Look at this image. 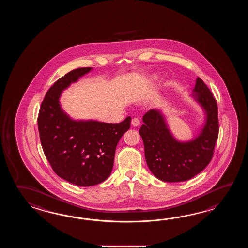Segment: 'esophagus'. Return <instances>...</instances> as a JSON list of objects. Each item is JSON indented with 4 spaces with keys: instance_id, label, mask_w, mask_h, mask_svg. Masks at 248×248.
Returning <instances> with one entry per match:
<instances>
[{
    "instance_id": "1",
    "label": "esophagus",
    "mask_w": 248,
    "mask_h": 248,
    "mask_svg": "<svg viewBox=\"0 0 248 248\" xmlns=\"http://www.w3.org/2000/svg\"><path fill=\"white\" fill-rule=\"evenodd\" d=\"M132 125L134 126H137L140 125V120L138 118H134L132 119Z\"/></svg>"
}]
</instances>
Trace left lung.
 Masks as SVG:
<instances>
[{
  "label": "left lung",
  "instance_id": "1",
  "mask_svg": "<svg viewBox=\"0 0 248 248\" xmlns=\"http://www.w3.org/2000/svg\"><path fill=\"white\" fill-rule=\"evenodd\" d=\"M193 97L206 111V121L201 134L193 140L182 142L169 131L161 112L150 110L142 117L139 133L150 170L163 182H184L200 174L210 163L219 134L216 98L205 82L198 77Z\"/></svg>",
  "mask_w": 248,
  "mask_h": 248
}]
</instances>
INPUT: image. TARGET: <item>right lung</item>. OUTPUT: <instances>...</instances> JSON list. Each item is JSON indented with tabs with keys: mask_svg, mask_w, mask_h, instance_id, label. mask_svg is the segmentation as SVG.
Segmentation results:
<instances>
[{
	"mask_svg": "<svg viewBox=\"0 0 248 248\" xmlns=\"http://www.w3.org/2000/svg\"><path fill=\"white\" fill-rule=\"evenodd\" d=\"M91 67L74 69L58 79L42 102L38 129L42 149L54 172L78 186L98 185L109 177L117 144L130 127L131 118L120 123L74 121L59 104L63 90Z\"/></svg>",
	"mask_w": 248,
	"mask_h": 248,
	"instance_id": "add662e5",
	"label": "right lung"
}]
</instances>
